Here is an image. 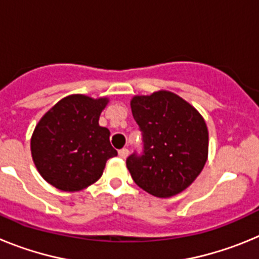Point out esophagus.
I'll return each instance as SVG.
<instances>
[{"mask_svg": "<svg viewBox=\"0 0 259 259\" xmlns=\"http://www.w3.org/2000/svg\"><path fill=\"white\" fill-rule=\"evenodd\" d=\"M128 149H125V148H123V149H120L118 152V154H119V157L120 158H123V159H124V158H127V155H128Z\"/></svg>", "mask_w": 259, "mask_h": 259, "instance_id": "obj_1", "label": "esophagus"}]
</instances>
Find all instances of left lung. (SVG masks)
Returning a JSON list of instances; mask_svg holds the SVG:
<instances>
[{
    "instance_id": "left-lung-1",
    "label": "left lung",
    "mask_w": 259,
    "mask_h": 259,
    "mask_svg": "<svg viewBox=\"0 0 259 259\" xmlns=\"http://www.w3.org/2000/svg\"><path fill=\"white\" fill-rule=\"evenodd\" d=\"M131 109L143 134V154L127 158L134 182L161 198L188 188L207 159L209 132L201 114L168 91L135 96Z\"/></svg>"
}]
</instances>
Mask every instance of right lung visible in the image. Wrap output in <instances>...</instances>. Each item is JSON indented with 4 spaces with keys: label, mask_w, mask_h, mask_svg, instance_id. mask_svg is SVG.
<instances>
[{
    "label": "right lung",
    "mask_w": 259,
    "mask_h": 259,
    "mask_svg": "<svg viewBox=\"0 0 259 259\" xmlns=\"http://www.w3.org/2000/svg\"><path fill=\"white\" fill-rule=\"evenodd\" d=\"M109 100L71 95L40 119L31 153L40 175L53 187L77 192L97 182L109 158L118 155L110 131L98 124Z\"/></svg>",
    "instance_id": "right-lung-1"
}]
</instances>
